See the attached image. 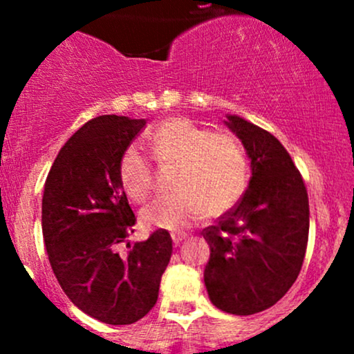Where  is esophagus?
<instances>
[{
  "instance_id": "1",
  "label": "esophagus",
  "mask_w": 354,
  "mask_h": 354,
  "mask_svg": "<svg viewBox=\"0 0 354 354\" xmlns=\"http://www.w3.org/2000/svg\"><path fill=\"white\" fill-rule=\"evenodd\" d=\"M171 239H173L174 246H180L181 243L186 239V234H185V233H173V234H171Z\"/></svg>"
}]
</instances>
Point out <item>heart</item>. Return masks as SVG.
Segmentation results:
<instances>
[{
	"label": "heart",
	"instance_id": "b5f03b06",
	"mask_svg": "<svg viewBox=\"0 0 354 354\" xmlns=\"http://www.w3.org/2000/svg\"><path fill=\"white\" fill-rule=\"evenodd\" d=\"M149 149L160 165H174L171 188L148 205L141 219L148 228L180 231L203 216L216 218L241 200L250 181V161L243 145L230 133L206 131L186 118H168L153 129ZM121 188L143 203L154 188L151 163L135 146L118 166Z\"/></svg>",
	"mask_w": 354,
	"mask_h": 354
}]
</instances>
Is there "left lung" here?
Listing matches in <instances>:
<instances>
[{
  "instance_id": "obj_1",
  "label": "left lung",
  "mask_w": 354,
  "mask_h": 354,
  "mask_svg": "<svg viewBox=\"0 0 354 354\" xmlns=\"http://www.w3.org/2000/svg\"><path fill=\"white\" fill-rule=\"evenodd\" d=\"M251 160V180L236 205L203 230L209 245L205 284L211 303L230 315L265 311L301 271L310 231L304 181L271 133L228 115L225 121Z\"/></svg>"
}]
</instances>
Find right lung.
Here are the masks:
<instances>
[{
	"label": "right lung",
	"instance_id": "right-lung-1",
	"mask_svg": "<svg viewBox=\"0 0 354 354\" xmlns=\"http://www.w3.org/2000/svg\"><path fill=\"white\" fill-rule=\"evenodd\" d=\"M145 126L116 115L89 120L61 148L44 183L41 225L53 273L75 306L106 324L148 315L173 253L166 230L128 241L136 218L118 166Z\"/></svg>",
	"mask_w": 354,
	"mask_h": 354
}]
</instances>
